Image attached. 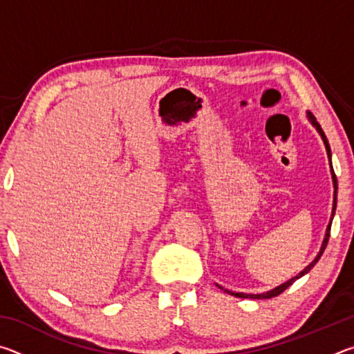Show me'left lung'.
<instances>
[{
	"label": "left lung",
	"instance_id": "left-lung-1",
	"mask_svg": "<svg viewBox=\"0 0 354 354\" xmlns=\"http://www.w3.org/2000/svg\"><path fill=\"white\" fill-rule=\"evenodd\" d=\"M308 120L310 122V124H313V127L317 129V133L320 134V137H322V140H323V143H325V148H326V154H328V159H329V165H331V148H329V143H328V139H326V136H325V133H323V129H322V127L319 124V122H317L315 120V117L313 115V113L310 112H308ZM331 176H333V185H334V196H333V212H331V218H329V223H328V226H326V232H325V239H323V242H322V247H320V251L319 253H317V256L314 257V261L309 263V266L304 268V270H301L299 272L297 277H293V278H290L289 281H286V283H283L281 286H278V287H274V289H272V290H268V292H263V293H243V292H232V290H227V289H223V287L221 286H218L221 290H225L226 293H230V295H234V297H239V298H251V299H262V298H272V297H277V295H279L281 292H284L287 287L289 286H292L293 283H295V281L298 279V278H301V277H304V274H306L310 268H313L317 262H319V259L322 257V254H323V251H325V248H326V245H328V241H329V232H331V223H333V218H334V214H335V205H337V178H335V175H334V170H333V165H331Z\"/></svg>",
	"mask_w": 354,
	"mask_h": 354
}]
</instances>
